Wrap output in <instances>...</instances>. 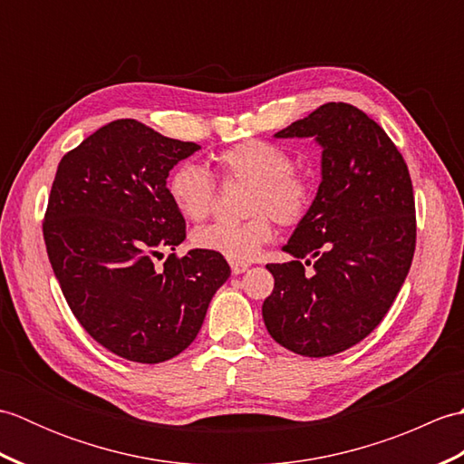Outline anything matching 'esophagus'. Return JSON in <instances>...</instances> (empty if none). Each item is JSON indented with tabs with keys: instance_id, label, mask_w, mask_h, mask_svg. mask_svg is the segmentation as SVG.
Returning <instances> with one entry per match:
<instances>
[{
	"instance_id": "obj_1",
	"label": "esophagus",
	"mask_w": 464,
	"mask_h": 464,
	"mask_svg": "<svg viewBox=\"0 0 464 464\" xmlns=\"http://www.w3.org/2000/svg\"><path fill=\"white\" fill-rule=\"evenodd\" d=\"M249 269V265L247 263H231V271H233V275H241V273H245Z\"/></svg>"
}]
</instances>
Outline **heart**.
<instances>
[{
  "label": "heart",
  "instance_id": "heart-1",
  "mask_svg": "<svg viewBox=\"0 0 464 464\" xmlns=\"http://www.w3.org/2000/svg\"><path fill=\"white\" fill-rule=\"evenodd\" d=\"M223 183H247L249 219L241 223L217 221L193 233L197 249L209 251L233 263H249L263 245L275 237L270 217L281 225H297L307 217L314 183L309 175L295 169L293 155L283 147L249 140L229 147L215 157ZM167 195L185 219L203 221L211 215L217 201V183L203 165L183 161L167 179Z\"/></svg>",
  "mask_w": 464,
  "mask_h": 464
}]
</instances>
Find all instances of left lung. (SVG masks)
Segmentation results:
<instances>
[{"label":"left lung","mask_w":464,"mask_h":464,"mask_svg":"<svg viewBox=\"0 0 464 464\" xmlns=\"http://www.w3.org/2000/svg\"><path fill=\"white\" fill-rule=\"evenodd\" d=\"M275 137H313L323 157L317 197L283 247L293 261L267 265L275 287L263 321L285 349L331 357L377 327L407 279L417 241L411 175L382 127L349 103H324Z\"/></svg>","instance_id":"8db88e82"}]
</instances>
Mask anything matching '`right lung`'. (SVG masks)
I'll return each instance as SVG.
<instances>
[{
  "label": "right lung",
  "instance_id": "1",
  "mask_svg": "<svg viewBox=\"0 0 464 464\" xmlns=\"http://www.w3.org/2000/svg\"><path fill=\"white\" fill-rule=\"evenodd\" d=\"M197 150L117 120L57 165L44 219L49 263L82 327L127 361L155 364L189 347L231 275L221 255L203 249L153 265L185 239L167 177Z\"/></svg>",
  "mask_w": 464,
  "mask_h": 464
}]
</instances>
